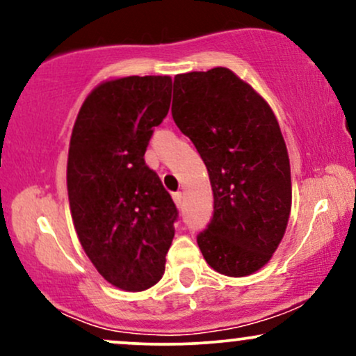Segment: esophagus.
I'll return each instance as SVG.
<instances>
[{"mask_svg": "<svg viewBox=\"0 0 356 356\" xmlns=\"http://www.w3.org/2000/svg\"><path fill=\"white\" fill-rule=\"evenodd\" d=\"M172 197H174V202H175V206H177L179 209H182V206H184V197H182V192H174V194H172Z\"/></svg>", "mask_w": 356, "mask_h": 356, "instance_id": "esophagus-1", "label": "esophagus"}]
</instances>
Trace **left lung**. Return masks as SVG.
<instances>
[{"mask_svg": "<svg viewBox=\"0 0 356 356\" xmlns=\"http://www.w3.org/2000/svg\"><path fill=\"white\" fill-rule=\"evenodd\" d=\"M172 118L209 172L214 214L197 236L204 259L241 277L271 259L291 212V170L268 102L229 68L174 79Z\"/></svg>", "mask_w": 356, "mask_h": 356, "instance_id": "8db88e82", "label": "left lung"}]
</instances>
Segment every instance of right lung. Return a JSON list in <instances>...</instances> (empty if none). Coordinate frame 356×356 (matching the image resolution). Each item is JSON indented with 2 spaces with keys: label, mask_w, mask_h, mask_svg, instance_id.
Masks as SVG:
<instances>
[{
  "label": "right lung",
  "mask_w": 356,
  "mask_h": 356,
  "mask_svg": "<svg viewBox=\"0 0 356 356\" xmlns=\"http://www.w3.org/2000/svg\"><path fill=\"white\" fill-rule=\"evenodd\" d=\"M170 93V76L104 81L73 125L67 187L75 231L97 271L125 291L161 280L174 239L177 207L144 159Z\"/></svg>",
  "instance_id": "obj_1"
}]
</instances>
